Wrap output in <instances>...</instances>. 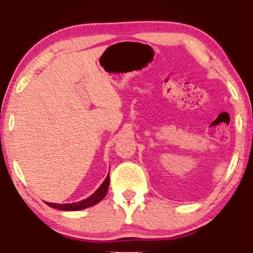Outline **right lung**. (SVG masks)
Returning <instances> with one entry per match:
<instances>
[{"label":"right lung","instance_id":"add662e5","mask_svg":"<svg viewBox=\"0 0 253 253\" xmlns=\"http://www.w3.org/2000/svg\"><path fill=\"white\" fill-rule=\"evenodd\" d=\"M108 188H109V175L107 176L105 182L102 183L101 186H100V188L87 199L82 200V202L79 203H72V204H54V203H47V202L46 204L48 206L53 207V209H58L62 211L84 210V209H87L89 206L95 205V204H98L99 202H101V200L105 198L106 193L108 191Z\"/></svg>","mask_w":253,"mask_h":253}]
</instances>
